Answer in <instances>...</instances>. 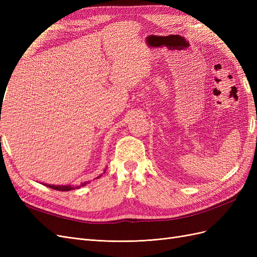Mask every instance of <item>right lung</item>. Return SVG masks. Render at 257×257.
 Returning <instances> with one entry per match:
<instances>
[{"instance_id": "add662e5", "label": "right lung", "mask_w": 257, "mask_h": 257, "mask_svg": "<svg viewBox=\"0 0 257 257\" xmlns=\"http://www.w3.org/2000/svg\"><path fill=\"white\" fill-rule=\"evenodd\" d=\"M106 169H107V168H104V173H102V174H100L99 176H97L96 178H99L100 176H103V174H105V172H106ZM89 182H90V181L82 182V183H80V185H78V186H73V185H51V184H45V183H44V185L48 186V188L53 189V190H57V191H63V192H65V191H72V190H75V189H79V188H81V186L87 185Z\"/></svg>"}]
</instances>
